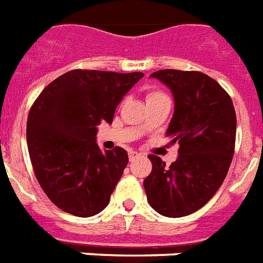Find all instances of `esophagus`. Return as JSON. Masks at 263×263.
Listing matches in <instances>:
<instances>
[{
  "instance_id": "obj_1",
  "label": "esophagus",
  "mask_w": 263,
  "mask_h": 263,
  "mask_svg": "<svg viewBox=\"0 0 263 263\" xmlns=\"http://www.w3.org/2000/svg\"><path fill=\"white\" fill-rule=\"evenodd\" d=\"M138 156H139V154H138V153H136V152H134V150H131V152L128 153V157H129V161H134Z\"/></svg>"
}]
</instances>
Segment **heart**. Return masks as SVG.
I'll use <instances>...</instances> for the list:
<instances>
[{"label":"heart","instance_id":"1","mask_svg":"<svg viewBox=\"0 0 263 263\" xmlns=\"http://www.w3.org/2000/svg\"><path fill=\"white\" fill-rule=\"evenodd\" d=\"M162 97H166L164 92H161V91H150L147 94V101H153V99L157 98H162Z\"/></svg>","mask_w":263,"mask_h":263}]
</instances>
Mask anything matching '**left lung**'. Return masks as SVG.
Here are the masks:
<instances>
[{"mask_svg": "<svg viewBox=\"0 0 263 263\" xmlns=\"http://www.w3.org/2000/svg\"><path fill=\"white\" fill-rule=\"evenodd\" d=\"M171 88L175 111L166 136L180 144L171 166L148 156L152 173L143 185L157 213L179 218L208 203L227 177L236 139V113L228 92L198 71L161 69L152 73Z\"/></svg>", "mask_w": 263, "mask_h": 263, "instance_id": "left-lung-1", "label": "left lung"}]
</instances>
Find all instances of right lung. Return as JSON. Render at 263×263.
<instances>
[{
    "label": "right lung",
    "instance_id": "right-lung-1",
    "mask_svg": "<svg viewBox=\"0 0 263 263\" xmlns=\"http://www.w3.org/2000/svg\"><path fill=\"white\" fill-rule=\"evenodd\" d=\"M142 72L73 69L39 94L27 119V144L36 180L53 203L78 217L106 208L128 164L121 147L102 152L97 127L111 124L116 107Z\"/></svg>",
    "mask_w": 263,
    "mask_h": 263
}]
</instances>
